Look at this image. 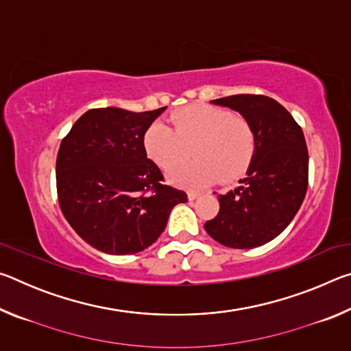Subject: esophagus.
Segmentation results:
<instances>
[{"label": "esophagus", "instance_id": "esophagus-1", "mask_svg": "<svg viewBox=\"0 0 351 351\" xmlns=\"http://www.w3.org/2000/svg\"><path fill=\"white\" fill-rule=\"evenodd\" d=\"M198 197H199V193H197V192H189V193H187V198H189L190 201L197 199Z\"/></svg>", "mask_w": 351, "mask_h": 351}]
</instances>
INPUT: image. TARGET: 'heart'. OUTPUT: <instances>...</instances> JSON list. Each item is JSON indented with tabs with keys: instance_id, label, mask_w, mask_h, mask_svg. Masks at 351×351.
Wrapping results in <instances>:
<instances>
[{
	"instance_id": "obj_1",
	"label": "heart",
	"mask_w": 351,
	"mask_h": 351,
	"mask_svg": "<svg viewBox=\"0 0 351 351\" xmlns=\"http://www.w3.org/2000/svg\"><path fill=\"white\" fill-rule=\"evenodd\" d=\"M142 145L159 169H169L192 151L195 161L174 165L167 178L176 186L199 189L218 178L232 181L247 169L255 153V132L247 119L232 111L195 104L173 112L169 127L159 122L148 127Z\"/></svg>"
}]
</instances>
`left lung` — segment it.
Masks as SVG:
<instances>
[{"instance_id":"8db88e82","label":"left lung","mask_w":351,"mask_h":351,"mask_svg":"<svg viewBox=\"0 0 351 351\" xmlns=\"http://www.w3.org/2000/svg\"><path fill=\"white\" fill-rule=\"evenodd\" d=\"M212 104L240 112L251 122L255 153L240 186L219 195L218 215L204 229L228 247H257L280 235L304 203L308 187L304 132L271 97L237 94Z\"/></svg>"}]
</instances>
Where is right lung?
I'll return each mask as SVG.
<instances>
[{
	"mask_svg": "<svg viewBox=\"0 0 351 351\" xmlns=\"http://www.w3.org/2000/svg\"><path fill=\"white\" fill-rule=\"evenodd\" d=\"M165 108L90 110L62 141L58 203L71 228L97 251H144L164 232L171 209L187 201L186 192L164 186L142 145L145 130Z\"/></svg>",
	"mask_w": 351,
	"mask_h": 351,
	"instance_id": "1",
	"label": "right lung"
}]
</instances>
